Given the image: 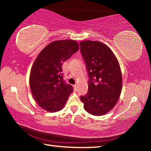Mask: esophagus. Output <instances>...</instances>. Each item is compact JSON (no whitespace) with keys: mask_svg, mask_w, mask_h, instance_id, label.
<instances>
[{"mask_svg":"<svg viewBox=\"0 0 151 151\" xmlns=\"http://www.w3.org/2000/svg\"><path fill=\"white\" fill-rule=\"evenodd\" d=\"M73 88H74V90L76 91V89H77V85H73Z\"/></svg>","mask_w":151,"mask_h":151,"instance_id":"34e87169","label":"esophagus"}]
</instances>
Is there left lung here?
Returning a JSON list of instances; mask_svg holds the SVG:
<instances>
[{
  "label": "left lung",
  "instance_id": "8db88e82",
  "mask_svg": "<svg viewBox=\"0 0 151 151\" xmlns=\"http://www.w3.org/2000/svg\"><path fill=\"white\" fill-rule=\"evenodd\" d=\"M80 46L89 76L88 93L81 96V100L89 114L104 115L114 108L121 94L122 78L119 63L104 43L83 40Z\"/></svg>",
  "mask_w": 151,
  "mask_h": 151
}]
</instances>
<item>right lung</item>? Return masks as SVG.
<instances>
[{"mask_svg":"<svg viewBox=\"0 0 151 151\" xmlns=\"http://www.w3.org/2000/svg\"><path fill=\"white\" fill-rule=\"evenodd\" d=\"M78 50L76 40H55L36 58L30 73V88L35 101L46 111H60L73 93V86L63 81L62 65Z\"/></svg>","mask_w":151,"mask_h":151,"instance_id":"right-lung-1","label":"right lung"}]
</instances>
